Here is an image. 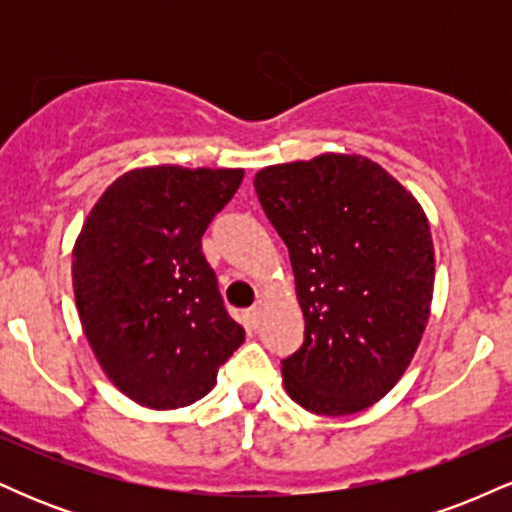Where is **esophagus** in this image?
<instances>
[{
  "label": "esophagus",
  "mask_w": 512,
  "mask_h": 512,
  "mask_svg": "<svg viewBox=\"0 0 512 512\" xmlns=\"http://www.w3.org/2000/svg\"><path fill=\"white\" fill-rule=\"evenodd\" d=\"M262 317H264V303H257V305H252V308L248 310V322L252 327H257L262 322Z\"/></svg>",
  "instance_id": "34e87169"
}]
</instances>
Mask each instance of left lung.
I'll use <instances>...</instances> for the list:
<instances>
[{"instance_id": "left-lung-1", "label": "left lung", "mask_w": 512, "mask_h": 512, "mask_svg": "<svg viewBox=\"0 0 512 512\" xmlns=\"http://www.w3.org/2000/svg\"><path fill=\"white\" fill-rule=\"evenodd\" d=\"M289 248L305 339L281 361L289 397L322 416L395 387L426 330L433 240L421 204L366 156L322 154L255 175Z\"/></svg>"}]
</instances>
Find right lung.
Listing matches in <instances>:
<instances>
[{
    "label": "right lung",
    "mask_w": 512,
    "mask_h": 512,
    "mask_svg": "<svg viewBox=\"0 0 512 512\" xmlns=\"http://www.w3.org/2000/svg\"><path fill=\"white\" fill-rule=\"evenodd\" d=\"M243 182L240 168H137L84 221L72 279L84 334L105 375L149 409H178L216 385L245 342L202 236Z\"/></svg>",
    "instance_id": "1"
}]
</instances>
